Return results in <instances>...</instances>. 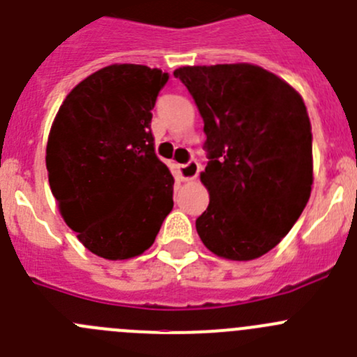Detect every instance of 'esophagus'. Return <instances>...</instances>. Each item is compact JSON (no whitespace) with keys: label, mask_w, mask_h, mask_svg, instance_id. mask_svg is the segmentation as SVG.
<instances>
[{"label":"esophagus","mask_w":357,"mask_h":357,"mask_svg":"<svg viewBox=\"0 0 357 357\" xmlns=\"http://www.w3.org/2000/svg\"><path fill=\"white\" fill-rule=\"evenodd\" d=\"M178 173H181L182 181H192V178H196L199 173L198 161H196V159H191V161L185 162V165H181L178 166Z\"/></svg>","instance_id":"34e87169"}]
</instances>
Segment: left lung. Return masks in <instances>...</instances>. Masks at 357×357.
I'll list each match as a JSON object with an SVG mask.
<instances>
[{"label":"left lung","instance_id":"obj_1","mask_svg":"<svg viewBox=\"0 0 357 357\" xmlns=\"http://www.w3.org/2000/svg\"><path fill=\"white\" fill-rule=\"evenodd\" d=\"M202 114L208 208L196 231L208 250L250 261L273 249L312 191V131L300 94L247 63L173 71Z\"/></svg>","mask_w":357,"mask_h":357}]
</instances>
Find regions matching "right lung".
I'll return each mask as SVG.
<instances>
[{"instance_id": "1", "label": "right lung", "mask_w": 357, "mask_h": 357, "mask_svg": "<svg viewBox=\"0 0 357 357\" xmlns=\"http://www.w3.org/2000/svg\"><path fill=\"white\" fill-rule=\"evenodd\" d=\"M169 75L112 64L61 105L47 144V172L64 222L86 249L130 259L154 243L173 208V176L155 155L152 108Z\"/></svg>"}]
</instances>
